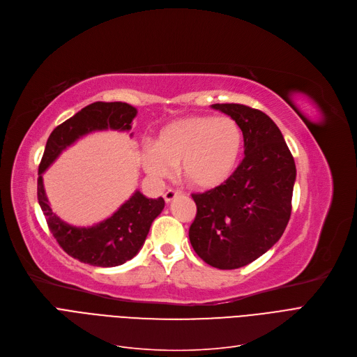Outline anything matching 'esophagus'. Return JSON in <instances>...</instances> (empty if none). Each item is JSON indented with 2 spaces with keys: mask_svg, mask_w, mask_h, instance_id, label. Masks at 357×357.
I'll list each match as a JSON object with an SVG mask.
<instances>
[{
  "mask_svg": "<svg viewBox=\"0 0 357 357\" xmlns=\"http://www.w3.org/2000/svg\"><path fill=\"white\" fill-rule=\"evenodd\" d=\"M181 193L180 192H177V190H167L165 193H164V199H165V202L167 203H172L177 196H180Z\"/></svg>",
  "mask_w": 357,
  "mask_h": 357,
  "instance_id": "1",
  "label": "esophagus"
}]
</instances>
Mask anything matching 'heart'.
Returning a JSON list of instances; mask_svg holds the SVG:
<instances>
[{"instance_id":"heart-1","label":"heart","mask_w":357,"mask_h":357,"mask_svg":"<svg viewBox=\"0 0 357 357\" xmlns=\"http://www.w3.org/2000/svg\"><path fill=\"white\" fill-rule=\"evenodd\" d=\"M243 130L228 116H185L162 126L154 146L142 151V167L152 178H165L180 164L184 181L209 192L225 184L240 164Z\"/></svg>"}]
</instances>
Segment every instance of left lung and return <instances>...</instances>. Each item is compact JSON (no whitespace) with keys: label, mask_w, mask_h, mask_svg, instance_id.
<instances>
[{"label":"left lung","mask_w":357,"mask_h":357,"mask_svg":"<svg viewBox=\"0 0 357 357\" xmlns=\"http://www.w3.org/2000/svg\"><path fill=\"white\" fill-rule=\"evenodd\" d=\"M231 116L244 137V160L215 190L193 193L197 213L189 238L197 256L220 270L257 260L289 222L296 167L280 129L244 105H212Z\"/></svg>","instance_id":"left-lung-1"}]
</instances>
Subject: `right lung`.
I'll return each instance as SVG.
<instances>
[{
	"mask_svg": "<svg viewBox=\"0 0 357 357\" xmlns=\"http://www.w3.org/2000/svg\"><path fill=\"white\" fill-rule=\"evenodd\" d=\"M137 114V109L122 101H96L55 128L46 142L39 165V205L58 244L81 263L114 267L133 259L142 248L151 224L162 212L165 202L162 197L149 199L137 190L112 216L101 222L91 227H74L52 212L43 188V173L68 146L89 133L98 130L129 132Z\"/></svg>",
	"mask_w": 357,
	"mask_h": 357,
	"instance_id": "obj_1",
	"label": "right lung"
}]
</instances>
